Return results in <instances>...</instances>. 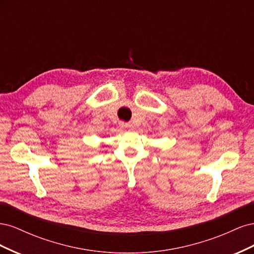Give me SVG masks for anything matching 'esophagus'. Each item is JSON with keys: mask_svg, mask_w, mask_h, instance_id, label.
<instances>
[{"mask_svg": "<svg viewBox=\"0 0 254 254\" xmlns=\"http://www.w3.org/2000/svg\"><path fill=\"white\" fill-rule=\"evenodd\" d=\"M122 127L125 128V129H132V128H133L132 124H130V123H123Z\"/></svg>", "mask_w": 254, "mask_h": 254, "instance_id": "esophagus-1", "label": "esophagus"}]
</instances>
